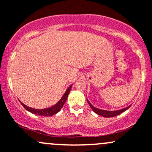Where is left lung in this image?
<instances>
[{"label": "left lung", "instance_id": "1", "mask_svg": "<svg viewBox=\"0 0 152 152\" xmlns=\"http://www.w3.org/2000/svg\"><path fill=\"white\" fill-rule=\"evenodd\" d=\"M87 102H88L89 105H90V107H91L93 111H94L96 114L99 115L101 116H103V117H105V118L114 117V116L118 115H120L121 113H122L123 112L126 111V110H128V109L130 107V106H129V107H126V108L121 109V110H116V111H107V110H100V109L96 108V107H95L94 106L92 105L91 103H90L88 100H87Z\"/></svg>", "mask_w": 152, "mask_h": 152}]
</instances>
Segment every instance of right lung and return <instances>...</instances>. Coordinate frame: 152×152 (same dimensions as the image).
Returning a JSON list of instances; mask_svg holds the SVG:
<instances>
[{"label":"right lung","mask_w":152,"mask_h":152,"mask_svg":"<svg viewBox=\"0 0 152 152\" xmlns=\"http://www.w3.org/2000/svg\"><path fill=\"white\" fill-rule=\"evenodd\" d=\"M72 85H70L68 88L67 89V90L65 91V94L63 95V96L62 97V99L57 102L55 105L52 106V107H48V108L45 109H42V110H38V109H34L31 108V107H29L28 106L25 105L23 103H22L21 102L20 104L23 105V107L26 109V110H28L30 113H34L35 115H42V116H51L53 115L56 114L59 110L62 109V107H63L64 104L66 102L67 96H68L69 93H70V90H71Z\"/></svg>","instance_id":"obj_1"}]
</instances>
